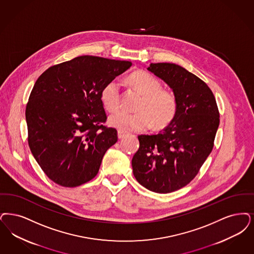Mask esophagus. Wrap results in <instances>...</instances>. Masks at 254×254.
<instances>
[{"label":"esophagus","mask_w":254,"mask_h":254,"mask_svg":"<svg viewBox=\"0 0 254 254\" xmlns=\"http://www.w3.org/2000/svg\"><path fill=\"white\" fill-rule=\"evenodd\" d=\"M126 135H127L126 132L122 131V130H118V138L119 139H123Z\"/></svg>","instance_id":"obj_1"}]
</instances>
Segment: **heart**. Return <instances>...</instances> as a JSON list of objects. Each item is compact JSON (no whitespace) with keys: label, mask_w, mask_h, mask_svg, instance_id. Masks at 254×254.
Instances as JSON below:
<instances>
[{"label":"heart","mask_w":254,"mask_h":254,"mask_svg":"<svg viewBox=\"0 0 254 254\" xmlns=\"http://www.w3.org/2000/svg\"><path fill=\"white\" fill-rule=\"evenodd\" d=\"M134 90L142 98L136 113L125 111L114 112L109 117V124L122 131H142L152 127H162L171 122L177 111V101L170 91L162 90L161 82L146 71L133 72L128 78ZM101 101L109 112L116 111L121 102L120 82L113 79L101 91Z\"/></svg>","instance_id":"obj_1"}]
</instances>
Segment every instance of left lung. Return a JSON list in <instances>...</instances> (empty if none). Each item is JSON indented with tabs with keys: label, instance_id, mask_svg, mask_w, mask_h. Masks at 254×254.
Returning a JSON list of instances; mask_svg holds the SVG:
<instances>
[{
	"label": "left lung",
	"instance_id": "left-lung-1",
	"mask_svg": "<svg viewBox=\"0 0 254 254\" xmlns=\"http://www.w3.org/2000/svg\"><path fill=\"white\" fill-rule=\"evenodd\" d=\"M147 70L170 87L177 111L163 131L138 136L133 175L149 191L171 193L190 183L212 152L219 112L207 84L182 66L150 63Z\"/></svg>",
	"mask_w": 254,
	"mask_h": 254
}]
</instances>
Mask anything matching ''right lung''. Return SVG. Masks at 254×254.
<instances>
[{"label": "right lung", "instance_id": "right-lung-1", "mask_svg": "<svg viewBox=\"0 0 254 254\" xmlns=\"http://www.w3.org/2000/svg\"><path fill=\"white\" fill-rule=\"evenodd\" d=\"M130 61L81 56L52 66L35 83L25 118L31 152L43 172L64 187H76L99 171L117 130L106 127L103 88Z\"/></svg>", "mask_w": 254, "mask_h": 254}]
</instances>
